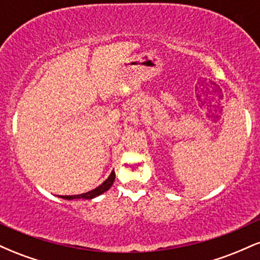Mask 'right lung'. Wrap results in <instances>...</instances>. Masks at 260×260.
Masks as SVG:
<instances>
[{
  "label": "right lung",
  "instance_id": "right-lung-1",
  "mask_svg": "<svg viewBox=\"0 0 260 260\" xmlns=\"http://www.w3.org/2000/svg\"><path fill=\"white\" fill-rule=\"evenodd\" d=\"M115 177H116L115 171H112L111 175L109 176V178H107V180L104 182L103 184H100L99 187H96L95 189L90 190V192H86V193H83V194H77V196H61V198L68 199V201H72V199H79V198L92 199V198H95V197L103 194L104 192H106V190L112 186L113 181H115Z\"/></svg>",
  "mask_w": 260,
  "mask_h": 260
}]
</instances>
